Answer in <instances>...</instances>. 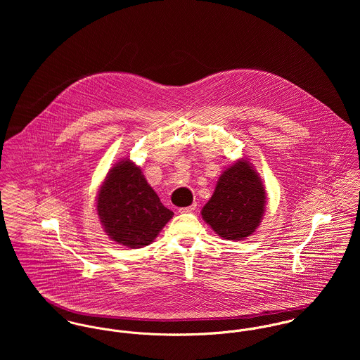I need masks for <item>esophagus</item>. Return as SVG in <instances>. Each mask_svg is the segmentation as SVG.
<instances>
[{"label": "esophagus", "instance_id": "esophagus-1", "mask_svg": "<svg viewBox=\"0 0 360 360\" xmlns=\"http://www.w3.org/2000/svg\"><path fill=\"white\" fill-rule=\"evenodd\" d=\"M195 207H197V204H193V205L187 206V207H180L179 213H188V212H193Z\"/></svg>", "mask_w": 360, "mask_h": 360}]
</instances>
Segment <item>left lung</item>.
I'll use <instances>...</instances> for the list:
<instances>
[{
	"mask_svg": "<svg viewBox=\"0 0 360 360\" xmlns=\"http://www.w3.org/2000/svg\"><path fill=\"white\" fill-rule=\"evenodd\" d=\"M266 205L260 177L245 159L226 169L212 198L202 207V219L224 240L240 241L257 230Z\"/></svg>",
	"mask_w": 360,
	"mask_h": 360,
	"instance_id": "1",
	"label": "left lung"
}]
</instances>
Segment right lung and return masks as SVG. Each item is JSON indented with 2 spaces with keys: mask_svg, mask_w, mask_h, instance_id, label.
I'll use <instances>...</instances> for the list:
<instances>
[{
  "mask_svg": "<svg viewBox=\"0 0 360 360\" xmlns=\"http://www.w3.org/2000/svg\"><path fill=\"white\" fill-rule=\"evenodd\" d=\"M97 213L105 233L129 248L151 244L173 216L130 159L109 170L97 195Z\"/></svg>",
  "mask_w": 360,
  "mask_h": 360,
  "instance_id": "right-lung-1",
  "label": "right lung"
}]
</instances>
